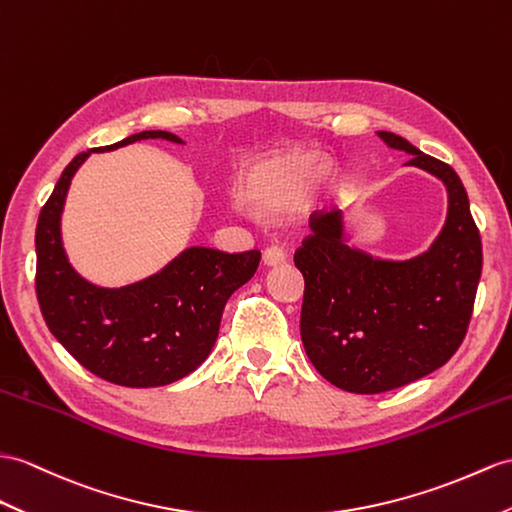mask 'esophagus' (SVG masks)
Listing matches in <instances>:
<instances>
[{"label":"esophagus","instance_id":"obj_1","mask_svg":"<svg viewBox=\"0 0 512 512\" xmlns=\"http://www.w3.org/2000/svg\"><path fill=\"white\" fill-rule=\"evenodd\" d=\"M284 260H286V254H284V249L278 245H271L263 252V263L267 267H278L284 263Z\"/></svg>","mask_w":512,"mask_h":512}]
</instances>
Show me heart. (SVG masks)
<instances>
[{
    "instance_id": "heart-1",
    "label": "heart",
    "mask_w": 512,
    "mask_h": 512,
    "mask_svg": "<svg viewBox=\"0 0 512 512\" xmlns=\"http://www.w3.org/2000/svg\"><path fill=\"white\" fill-rule=\"evenodd\" d=\"M321 169L323 165L315 154L273 156L249 169L243 193L258 213L278 217L304 202Z\"/></svg>"
}]
</instances>
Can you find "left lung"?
<instances>
[{"instance_id": "8db88e82", "label": "left lung", "mask_w": 512, "mask_h": 512, "mask_svg": "<svg viewBox=\"0 0 512 512\" xmlns=\"http://www.w3.org/2000/svg\"><path fill=\"white\" fill-rule=\"evenodd\" d=\"M380 139L410 154L406 165L439 178L447 219L428 252L373 258L345 243L343 213H319L295 252L304 276L299 330L310 363L343 391L373 395L428 376L463 343L482 273V243L456 171L402 136Z\"/></svg>"}]
</instances>
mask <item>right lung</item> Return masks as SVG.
Instances as JSON below:
<instances>
[{"mask_svg": "<svg viewBox=\"0 0 512 512\" xmlns=\"http://www.w3.org/2000/svg\"><path fill=\"white\" fill-rule=\"evenodd\" d=\"M141 139L180 136L162 130L132 134L110 152ZM91 156L82 152L62 171L36 223V297L60 345L95 376L119 386L147 389L189 376L217 341L228 297L254 276L260 252L189 247L141 282L104 289L69 265L60 239V215L73 173Z\"/></svg>", "mask_w": 512, "mask_h": 512, "instance_id": "1", "label": "right lung"}]
</instances>
